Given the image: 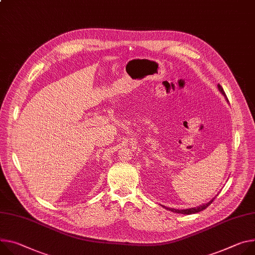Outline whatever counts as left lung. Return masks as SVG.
Masks as SVG:
<instances>
[{"mask_svg":"<svg viewBox=\"0 0 255 255\" xmlns=\"http://www.w3.org/2000/svg\"><path fill=\"white\" fill-rule=\"evenodd\" d=\"M218 87H219V90L222 92V94L224 95V97L227 99V97H226V94H225V91H224V89H223V87L220 85V84H218ZM227 101H228V99H227ZM216 197H214L212 200H210L208 201L207 203H204V204H202V205H200V206H196V207H192V208H187V210H175V208H170V207H166V206H164L165 208H167V210H169V211H171V212H174V213H177V214H183V215H192V214H196V213H199V212H201V211H203V210H205V208L210 205L213 201H214V199H215Z\"/></svg>","mask_w":255,"mask_h":255,"instance_id":"1","label":"left lung"}]
</instances>
